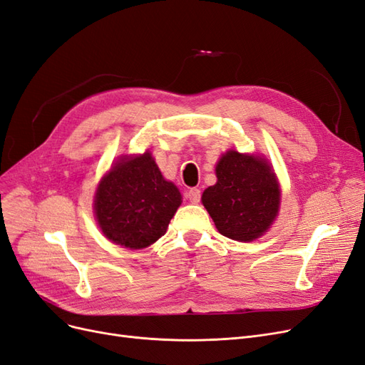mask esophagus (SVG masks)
<instances>
[{"label": "esophagus", "mask_w": 365, "mask_h": 365, "mask_svg": "<svg viewBox=\"0 0 365 365\" xmlns=\"http://www.w3.org/2000/svg\"><path fill=\"white\" fill-rule=\"evenodd\" d=\"M187 197H189V201L193 202V204L200 202V200H201V190L200 189H190L189 192H187Z\"/></svg>", "instance_id": "1"}]
</instances>
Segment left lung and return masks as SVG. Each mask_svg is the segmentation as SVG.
<instances>
[{
	"label": "left lung",
	"mask_w": 365,
	"mask_h": 365,
	"mask_svg": "<svg viewBox=\"0 0 365 365\" xmlns=\"http://www.w3.org/2000/svg\"><path fill=\"white\" fill-rule=\"evenodd\" d=\"M217 182L202 193V204L220 235L250 242L277 216L280 190L269 164L260 157L230 150L216 165Z\"/></svg>",
	"instance_id": "1"
}]
</instances>
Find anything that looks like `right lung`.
<instances>
[{
    "mask_svg": "<svg viewBox=\"0 0 365 365\" xmlns=\"http://www.w3.org/2000/svg\"><path fill=\"white\" fill-rule=\"evenodd\" d=\"M180 205V190L163 178L149 152L120 160L98 184L94 201L103 235L130 250L157 242Z\"/></svg>",
    "mask_w": 365,
    "mask_h": 365,
    "instance_id": "obj_1",
    "label": "right lung"
}]
</instances>
